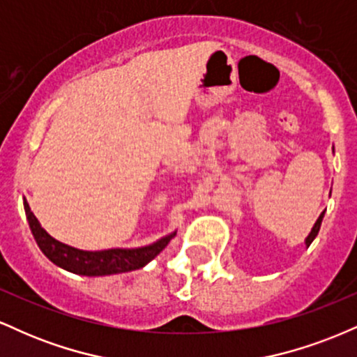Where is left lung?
Instances as JSON below:
<instances>
[{
	"label": "left lung",
	"instance_id": "left-lung-1",
	"mask_svg": "<svg viewBox=\"0 0 357 357\" xmlns=\"http://www.w3.org/2000/svg\"><path fill=\"white\" fill-rule=\"evenodd\" d=\"M324 213H326V211H322V213H321V216H319V218H317V221H315V225H314L312 231H310V235H309V236H307V240H305V245H307V247H309V245H310V243H312V241H314V238H315V236H317V233H319V230H321V223H322V218H324Z\"/></svg>",
	"mask_w": 357,
	"mask_h": 357
}]
</instances>
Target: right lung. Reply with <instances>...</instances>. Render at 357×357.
Wrapping results in <instances>:
<instances>
[{"mask_svg": "<svg viewBox=\"0 0 357 357\" xmlns=\"http://www.w3.org/2000/svg\"><path fill=\"white\" fill-rule=\"evenodd\" d=\"M24 211H26L28 223H30L31 233H33L36 243L42 248V252L47 255L55 265L68 270V272L80 273V275L97 277V275H112V273H124L130 270L142 268L149 264L155 255L166 248L173 235H167L149 247L134 248V250H102V252H84L77 250L61 241L52 238L47 231L40 227L36 216L31 213L28 203L24 202Z\"/></svg>", "mask_w": 357, "mask_h": 357, "instance_id": "right-lung-1", "label": "right lung"}]
</instances>
